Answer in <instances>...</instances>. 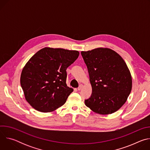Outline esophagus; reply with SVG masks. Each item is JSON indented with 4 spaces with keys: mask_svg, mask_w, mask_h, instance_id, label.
I'll list each match as a JSON object with an SVG mask.
<instances>
[{
    "mask_svg": "<svg viewBox=\"0 0 150 150\" xmlns=\"http://www.w3.org/2000/svg\"><path fill=\"white\" fill-rule=\"evenodd\" d=\"M82 87H83V85H82V84H80L79 87L78 88V91H80V90L82 88Z\"/></svg>",
    "mask_w": 150,
    "mask_h": 150,
    "instance_id": "esophagus-1",
    "label": "esophagus"
}]
</instances>
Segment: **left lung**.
Instances as JSON below:
<instances>
[{
  "label": "left lung",
  "mask_w": 150,
  "mask_h": 150,
  "mask_svg": "<svg viewBox=\"0 0 150 150\" xmlns=\"http://www.w3.org/2000/svg\"><path fill=\"white\" fill-rule=\"evenodd\" d=\"M92 86L85 104L94 112L112 114L126 102L132 90V76L122 57L108 48L81 52Z\"/></svg>",
  "instance_id": "obj_1"
}]
</instances>
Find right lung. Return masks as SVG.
Wrapping results in <instances>:
<instances>
[{
    "label": "right lung",
    "mask_w": 150,
    "mask_h": 150,
    "mask_svg": "<svg viewBox=\"0 0 150 150\" xmlns=\"http://www.w3.org/2000/svg\"><path fill=\"white\" fill-rule=\"evenodd\" d=\"M79 54L76 50L45 47L28 60L20 82L26 100L34 109L50 112L65 103L74 91L66 83L67 69Z\"/></svg>",
    "instance_id": "add662e5"
}]
</instances>
